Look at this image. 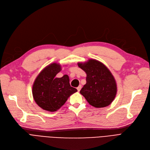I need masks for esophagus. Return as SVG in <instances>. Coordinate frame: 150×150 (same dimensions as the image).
<instances>
[{
	"label": "esophagus",
	"instance_id": "34e87169",
	"mask_svg": "<svg viewBox=\"0 0 150 150\" xmlns=\"http://www.w3.org/2000/svg\"><path fill=\"white\" fill-rule=\"evenodd\" d=\"M77 90H78V91H79H79L81 90V85H80L79 87H77Z\"/></svg>",
	"mask_w": 150,
	"mask_h": 150
}]
</instances>
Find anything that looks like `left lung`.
<instances>
[{"label": "left lung", "instance_id": "left-lung-1", "mask_svg": "<svg viewBox=\"0 0 150 150\" xmlns=\"http://www.w3.org/2000/svg\"><path fill=\"white\" fill-rule=\"evenodd\" d=\"M78 66L86 74V83L80 93L88 102L96 108H102L111 103L117 93V85L111 71L101 62L89 59Z\"/></svg>", "mask_w": 150, "mask_h": 150}]
</instances>
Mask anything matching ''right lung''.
<instances>
[{"label":"right lung","instance_id":"1","mask_svg":"<svg viewBox=\"0 0 150 150\" xmlns=\"http://www.w3.org/2000/svg\"><path fill=\"white\" fill-rule=\"evenodd\" d=\"M61 70L59 64L53 63L43 69L37 76L32 86V95L37 105L48 112H56L76 93L77 89L70 86L69 77L56 75Z\"/></svg>","mask_w":150,"mask_h":150}]
</instances>
